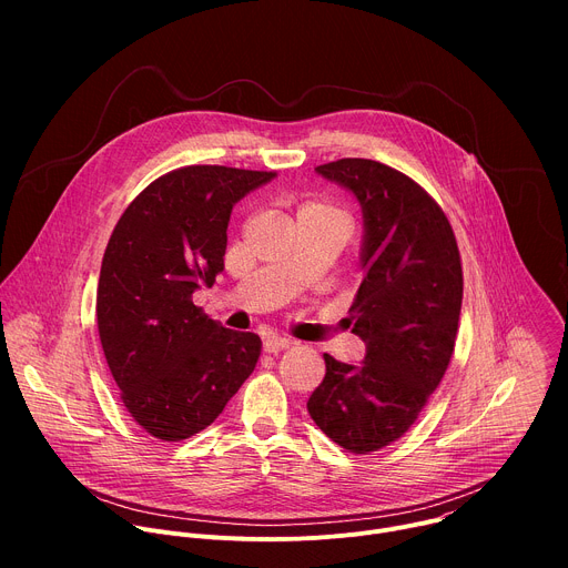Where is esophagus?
Masks as SVG:
<instances>
[{
	"instance_id": "esophagus-1",
	"label": "esophagus",
	"mask_w": 568,
	"mask_h": 568,
	"mask_svg": "<svg viewBox=\"0 0 568 568\" xmlns=\"http://www.w3.org/2000/svg\"><path fill=\"white\" fill-rule=\"evenodd\" d=\"M285 348H290V339H285V337H267L265 342H263V351L265 353H281V351H285Z\"/></svg>"
}]
</instances>
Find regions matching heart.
<instances>
[{
  "mask_svg": "<svg viewBox=\"0 0 568 568\" xmlns=\"http://www.w3.org/2000/svg\"><path fill=\"white\" fill-rule=\"evenodd\" d=\"M303 213H316V215H342L337 209L328 206L326 202H318V200H307V202H303V204H301V209H298V215H303Z\"/></svg>",
  "mask_w": 568,
  "mask_h": 568,
  "instance_id": "1",
  "label": "heart"
}]
</instances>
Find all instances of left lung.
Instances as JSON below:
<instances>
[{
  "mask_svg": "<svg viewBox=\"0 0 568 568\" xmlns=\"http://www.w3.org/2000/svg\"><path fill=\"white\" fill-rule=\"evenodd\" d=\"M351 191L364 215V281L351 305L366 344L359 366L326 359L307 399L316 427L353 454L407 432L440 384L456 344L463 270L449 220L412 178L373 159L314 169Z\"/></svg>",
  "mask_w": 568,
  "mask_h": 568,
  "instance_id": "1",
  "label": "left lung"
}]
</instances>
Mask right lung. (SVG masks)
<instances>
[{"label": "right lung", "mask_w": 568, "mask_h": 568, "mask_svg": "<svg viewBox=\"0 0 568 568\" xmlns=\"http://www.w3.org/2000/svg\"><path fill=\"white\" fill-rule=\"evenodd\" d=\"M276 173L186 166L143 189L101 265L97 318L130 416L178 443L206 429L261 357V337L222 328L193 303L224 270L235 202Z\"/></svg>", "instance_id": "right-lung-1"}]
</instances>
